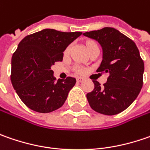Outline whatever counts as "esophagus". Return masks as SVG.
Wrapping results in <instances>:
<instances>
[{"instance_id": "1", "label": "esophagus", "mask_w": 150, "mask_h": 150, "mask_svg": "<svg viewBox=\"0 0 150 150\" xmlns=\"http://www.w3.org/2000/svg\"><path fill=\"white\" fill-rule=\"evenodd\" d=\"M83 81L84 79L83 78H79V77L77 78V82H78V83H82V82H83Z\"/></svg>"}]
</instances>
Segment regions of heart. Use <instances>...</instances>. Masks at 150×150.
<instances>
[{
	"label": "heart",
	"instance_id": "1",
	"mask_svg": "<svg viewBox=\"0 0 150 150\" xmlns=\"http://www.w3.org/2000/svg\"><path fill=\"white\" fill-rule=\"evenodd\" d=\"M90 43H92V42H88V44H90ZM69 50H70V46H69V47H67L66 48V50H65V53H67V52H69ZM78 72H83V69H81V68H78Z\"/></svg>",
	"mask_w": 150,
	"mask_h": 150
}]
</instances>
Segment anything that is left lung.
<instances>
[{"mask_svg":"<svg viewBox=\"0 0 150 150\" xmlns=\"http://www.w3.org/2000/svg\"><path fill=\"white\" fill-rule=\"evenodd\" d=\"M103 48V60L97 72H108L102 87L93 80L94 89L87 94L90 107L105 115L123 112L138 97L143 86L144 61L136 44L112 27L85 32Z\"/></svg>","mask_w":150,"mask_h":150,"instance_id":"8db88e82","label":"left lung"}]
</instances>
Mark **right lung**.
<instances>
[{"mask_svg": "<svg viewBox=\"0 0 150 150\" xmlns=\"http://www.w3.org/2000/svg\"><path fill=\"white\" fill-rule=\"evenodd\" d=\"M82 34L44 29L21 41L11 58V81L26 107L46 113L64 104L76 79L56 81L51 67L62 61L64 50Z\"/></svg>", "mask_w": 150, "mask_h": 150, "instance_id": "obj_1", "label": "right lung"}]
</instances>
